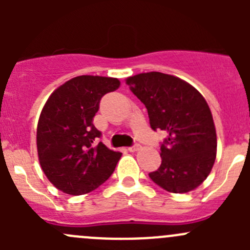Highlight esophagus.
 <instances>
[{
	"label": "esophagus",
	"mask_w": 250,
	"mask_h": 250,
	"mask_svg": "<svg viewBox=\"0 0 250 250\" xmlns=\"http://www.w3.org/2000/svg\"><path fill=\"white\" fill-rule=\"evenodd\" d=\"M140 147H141V146L139 145V144H134V145H133V146L128 147V150H129L130 152H135V151L140 150Z\"/></svg>",
	"instance_id": "34e87169"
}]
</instances>
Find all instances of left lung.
<instances>
[{"instance_id":"1","label":"left lung","mask_w":250,"mask_h":250,"mask_svg":"<svg viewBox=\"0 0 250 250\" xmlns=\"http://www.w3.org/2000/svg\"><path fill=\"white\" fill-rule=\"evenodd\" d=\"M127 84L147 109L151 128L167 133L162 163L148 174L151 180L174 193L200 186L216 157L215 125L206 99L188 82L162 72L128 77Z\"/></svg>"}]
</instances>
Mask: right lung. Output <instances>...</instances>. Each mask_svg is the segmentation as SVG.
I'll use <instances>...</instances> for the list:
<instances>
[{"instance_id": "right-lung-1", "label": "right lung", "mask_w": 250, "mask_h": 250, "mask_svg": "<svg viewBox=\"0 0 250 250\" xmlns=\"http://www.w3.org/2000/svg\"><path fill=\"white\" fill-rule=\"evenodd\" d=\"M120 87L117 78L78 76L48 98L37 125V152L48 180L67 195H84L110 178L121 152L107 148L93 125L102 98Z\"/></svg>"}]
</instances>
